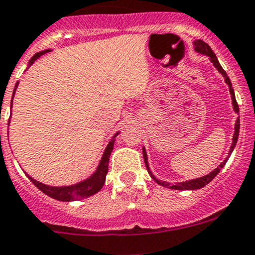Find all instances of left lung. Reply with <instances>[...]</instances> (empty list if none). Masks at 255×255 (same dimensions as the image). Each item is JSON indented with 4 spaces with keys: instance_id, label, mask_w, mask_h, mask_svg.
<instances>
[{
    "instance_id": "obj_1",
    "label": "left lung",
    "mask_w": 255,
    "mask_h": 255,
    "mask_svg": "<svg viewBox=\"0 0 255 255\" xmlns=\"http://www.w3.org/2000/svg\"><path fill=\"white\" fill-rule=\"evenodd\" d=\"M194 49H196L198 53L201 54H206V56L209 57V59H211V62L214 65V67L217 68V70L219 71V73H222V76L224 77V81H226L227 85L229 86V92H231L232 95V102H233V108L234 111H236L237 113H239V107H238V103H237L236 101V96H234V90L233 87H232V82L231 80H229V77L227 76V72L226 71L222 68V66L219 65L218 62V58H217V56L214 54V52L212 51L211 47L208 46V44L206 43L204 41H202V39H197V41H194ZM238 135H239V117L238 120H237L236 122V127H234V134H233V143H232L231 145V150H229V154H231L232 152H233L234 147H236L237 144V140H238ZM143 158H144V163H145V167H147L148 172H149L150 177L153 178V179L155 180V182L158 183V184L163 185V187L165 188H170V189H178V190H193V189H199V188H203L204 185L208 184L209 182H211L212 179H214V177H216L217 174H218L219 172H221L222 168L226 165L227 160H228L229 155L226 158V159L223 160V162L219 164V167H217L216 169L213 170V172H211L209 174L204 175V177H201V178H197V179H192V180H187V182H182V183H177V184L174 185H170V183L168 182H164V180H158L157 178L154 177V175L152 174V172H150L149 169V165H148V157H147V153H145V149L143 148Z\"/></svg>"
}]
</instances>
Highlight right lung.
<instances>
[{"instance_id": "obj_1", "label": "right lung", "mask_w": 255, "mask_h": 255, "mask_svg": "<svg viewBox=\"0 0 255 255\" xmlns=\"http://www.w3.org/2000/svg\"><path fill=\"white\" fill-rule=\"evenodd\" d=\"M49 52V49H44V51L38 52V53L34 54L33 57L31 58L29 61V66L36 61L37 58L42 56V54L47 53ZM17 86H18V82L16 83V87H14V91H16ZM14 95V92H13ZM13 98V96H12ZM11 108H12V102H11ZM118 133H116L113 135L112 139L110 140V143L107 144L106 147L105 153H103L102 158H101V162L98 164L97 169L96 172L91 175L90 178H87L86 180L83 182L77 183V184H73V185H67V187H51V185H47V184H42V183L37 182L36 179H33L32 177H29L27 174V177L31 179V182L38 188L41 192H43L44 194H47L48 197L51 198L57 199V201H61V202H71V201H77V199H83V198H88V197L93 196L96 194L97 192H100L101 188L103 187L106 182V175H107L108 172V162H110V155L113 150V144H115V138Z\"/></svg>"}]
</instances>
